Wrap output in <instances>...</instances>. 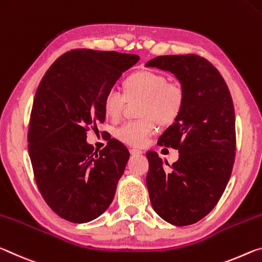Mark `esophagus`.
Here are the masks:
<instances>
[{
	"instance_id": "1",
	"label": "esophagus",
	"mask_w": 262,
	"mask_h": 262,
	"mask_svg": "<svg viewBox=\"0 0 262 262\" xmlns=\"http://www.w3.org/2000/svg\"><path fill=\"white\" fill-rule=\"evenodd\" d=\"M130 153L132 156H139V154H143V152H141L140 149H137V148H130Z\"/></svg>"
}]
</instances>
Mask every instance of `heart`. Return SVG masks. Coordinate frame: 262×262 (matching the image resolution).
Returning <instances> with one entry per match:
<instances>
[{
    "mask_svg": "<svg viewBox=\"0 0 262 262\" xmlns=\"http://www.w3.org/2000/svg\"><path fill=\"white\" fill-rule=\"evenodd\" d=\"M123 94L109 91L103 96V113L111 121H118L126 101L140 100L138 116L141 119L127 122L115 132L116 138L130 146L140 147L160 126H169L178 121L186 104V92L178 81H168L164 73L139 70L123 81Z\"/></svg>",
    "mask_w": 262,
    "mask_h": 262,
    "instance_id": "heart-1",
    "label": "heart"
}]
</instances>
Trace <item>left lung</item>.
Returning <instances> with one entry per match:
<instances>
[{"mask_svg": "<svg viewBox=\"0 0 262 262\" xmlns=\"http://www.w3.org/2000/svg\"><path fill=\"white\" fill-rule=\"evenodd\" d=\"M177 76L186 92L181 116L158 139L179 151V160L162 166L146 153V186L151 204L175 226L194 224L216 207L235 158V115L228 84L217 68L197 54L159 55L146 63Z\"/></svg>", "mask_w": 262, "mask_h": 262, "instance_id": "8db88e82", "label": "left lung"}]
</instances>
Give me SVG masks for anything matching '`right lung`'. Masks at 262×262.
Segmentation results:
<instances>
[{
    "label": "right lung",
    "instance_id": "obj_1",
    "mask_svg": "<svg viewBox=\"0 0 262 262\" xmlns=\"http://www.w3.org/2000/svg\"><path fill=\"white\" fill-rule=\"evenodd\" d=\"M136 54L76 49L63 53L38 85L30 115L28 149L47 205L63 220L87 223L109 208L130 157L117 139L101 151L87 131L103 123L102 101Z\"/></svg>",
    "mask_w": 262,
    "mask_h": 262
}]
</instances>
